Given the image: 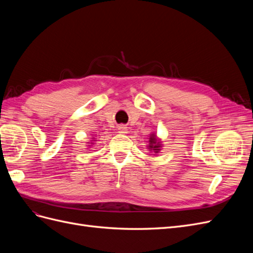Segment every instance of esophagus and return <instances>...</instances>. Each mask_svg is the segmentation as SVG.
<instances>
[{
  "label": "esophagus",
  "instance_id": "1",
  "mask_svg": "<svg viewBox=\"0 0 253 253\" xmlns=\"http://www.w3.org/2000/svg\"><path fill=\"white\" fill-rule=\"evenodd\" d=\"M118 131L120 134H126L127 133V127L126 126H119Z\"/></svg>",
  "mask_w": 253,
  "mask_h": 253
}]
</instances>
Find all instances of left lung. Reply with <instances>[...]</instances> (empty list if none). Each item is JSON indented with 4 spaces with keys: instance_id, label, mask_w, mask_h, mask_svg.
<instances>
[{
    "instance_id": "8db88e82",
    "label": "left lung",
    "mask_w": 253,
    "mask_h": 253,
    "mask_svg": "<svg viewBox=\"0 0 253 253\" xmlns=\"http://www.w3.org/2000/svg\"><path fill=\"white\" fill-rule=\"evenodd\" d=\"M148 149L150 152H153L154 154L153 155H157L158 153L162 151L163 149V142L160 140L157 135L155 133H152L149 136V144H148Z\"/></svg>"
}]
</instances>
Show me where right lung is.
Segmentation results:
<instances>
[{"mask_svg":"<svg viewBox=\"0 0 253 253\" xmlns=\"http://www.w3.org/2000/svg\"><path fill=\"white\" fill-rule=\"evenodd\" d=\"M94 141H96V140H95V138H91L90 142H88V143H90V144H94ZM90 144H87V145H88V147H87V148H90V147H91V145H90Z\"/></svg>","mask_w":253,"mask_h":253,"instance_id":"add662e5","label":"right lung"}]
</instances>
